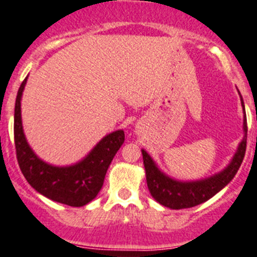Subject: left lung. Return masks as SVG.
Wrapping results in <instances>:
<instances>
[{"mask_svg": "<svg viewBox=\"0 0 257 257\" xmlns=\"http://www.w3.org/2000/svg\"><path fill=\"white\" fill-rule=\"evenodd\" d=\"M241 97L242 108H243V138L237 147V151L233 155L229 164L214 175L198 180H178L175 178L169 177L161 170L146 150H141L143 156V164L146 170V180L152 197L163 206L173 210L188 209V207L197 206L200 203L210 200L237 174L238 169L243 161L244 152H246L247 141V120L244 103Z\"/></svg>", "mask_w": 257, "mask_h": 257, "instance_id": "1", "label": "left lung"}]
</instances>
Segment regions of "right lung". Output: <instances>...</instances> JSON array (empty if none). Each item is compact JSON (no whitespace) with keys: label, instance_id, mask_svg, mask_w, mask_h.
I'll return each mask as SVG.
<instances>
[{"label":"right lung","instance_id":"1","mask_svg":"<svg viewBox=\"0 0 257 257\" xmlns=\"http://www.w3.org/2000/svg\"><path fill=\"white\" fill-rule=\"evenodd\" d=\"M27 79L18 91L14 114V138L20 170L28 183L45 197L68 206H84L102 188L108 166L124 143V131L106 134L78 163L66 166L46 163L32 150L23 129L22 97Z\"/></svg>","mask_w":257,"mask_h":257}]
</instances>
